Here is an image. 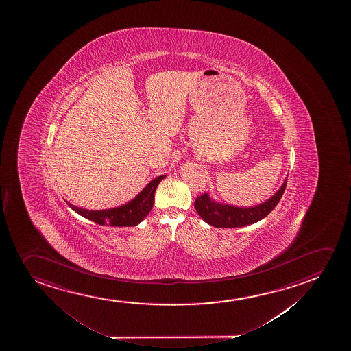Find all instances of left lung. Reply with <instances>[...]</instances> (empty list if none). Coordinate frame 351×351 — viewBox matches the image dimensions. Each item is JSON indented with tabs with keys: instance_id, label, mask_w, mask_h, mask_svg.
Here are the masks:
<instances>
[{
	"instance_id": "1",
	"label": "left lung",
	"mask_w": 351,
	"mask_h": 351,
	"mask_svg": "<svg viewBox=\"0 0 351 351\" xmlns=\"http://www.w3.org/2000/svg\"><path fill=\"white\" fill-rule=\"evenodd\" d=\"M285 185L287 179L274 196L253 206H238L222 203L214 199L213 196L206 192L197 198L195 202V209L198 215L201 216L202 220L216 228L245 227L263 220L274 210V208L278 204L280 197L285 192Z\"/></svg>"
}]
</instances>
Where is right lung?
Returning a JSON list of instances; mask_svg holds the SVG:
<instances>
[{
	"label": "right lung",
	"instance_id": "1",
	"mask_svg": "<svg viewBox=\"0 0 351 351\" xmlns=\"http://www.w3.org/2000/svg\"><path fill=\"white\" fill-rule=\"evenodd\" d=\"M166 178V176H160L148 182L143 190L134 197L131 201L126 202L125 204L103 209V210H88L84 208H79L69 202L68 206L73 210L76 211L79 215L84 216L87 220L93 221L95 223L101 226H112V227H134L145 220V216L154 204V195L159 182Z\"/></svg>",
	"mask_w": 351,
	"mask_h": 351
}]
</instances>
